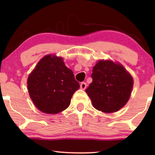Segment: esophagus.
<instances>
[{"mask_svg":"<svg viewBox=\"0 0 155 155\" xmlns=\"http://www.w3.org/2000/svg\"><path fill=\"white\" fill-rule=\"evenodd\" d=\"M87 83H85V82H81V84H80V88H81V90H85V89L87 88Z\"/></svg>","mask_w":155,"mask_h":155,"instance_id":"esophagus-1","label":"esophagus"}]
</instances>
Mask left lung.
Segmentation results:
<instances>
[{
  "mask_svg": "<svg viewBox=\"0 0 155 155\" xmlns=\"http://www.w3.org/2000/svg\"><path fill=\"white\" fill-rule=\"evenodd\" d=\"M92 81L86 92L92 106L105 113L117 111L127 104L133 89L132 76L110 60H101L92 68Z\"/></svg>",
  "mask_w": 155,
  "mask_h": 155,
  "instance_id": "left-lung-1",
  "label": "left lung"
}]
</instances>
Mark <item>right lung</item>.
Returning <instances> with one entry per match:
<instances>
[{"label": "right lung", "instance_id": "right-lung-1", "mask_svg": "<svg viewBox=\"0 0 155 155\" xmlns=\"http://www.w3.org/2000/svg\"><path fill=\"white\" fill-rule=\"evenodd\" d=\"M79 88L73 71L63 58L47 55L28 76V89L35 106L46 114H58L66 109L72 95Z\"/></svg>", "mask_w": 155, "mask_h": 155}]
</instances>
